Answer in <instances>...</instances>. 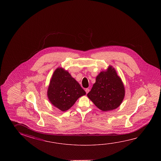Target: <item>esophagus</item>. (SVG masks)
Listing matches in <instances>:
<instances>
[{
  "label": "esophagus",
  "mask_w": 161,
  "mask_h": 161,
  "mask_svg": "<svg viewBox=\"0 0 161 161\" xmlns=\"http://www.w3.org/2000/svg\"><path fill=\"white\" fill-rule=\"evenodd\" d=\"M89 89H85V92H86V93L87 94L88 92H89Z\"/></svg>",
  "instance_id": "34e87169"
}]
</instances>
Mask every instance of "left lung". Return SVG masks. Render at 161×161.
I'll list each match as a JSON object with an SVG mask.
<instances>
[{
    "mask_svg": "<svg viewBox=\"0 0 161 161\" xmlns=\"http://www.w3.org/2000/svg\"><path fill=\"white\" fill-rule=\"evenodd\" d=\"M125 87L115 69L109 66L96 77V81L87 94L100 110L112 111L118 108L124 100Z\"/></svg>",
    "mask_w": 161,
    "mask_h": 161,
    "instance_id": "obj_1",
    "label": "left lung"
}]
</instances>
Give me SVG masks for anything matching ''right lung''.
<instances>
[{"mask_svg":"<svg viewBox=\"0 0 161 161\" xmlns=\"http://www.w3.org/2000/svg\"><path fill=\"white\" fill-rule=\"evenodd\" d=\"M86 92L69 72L59 67L54 72L47 89L50 103L62 111L69 109Z\"/></svg>","mask_w":161,"mask_h":161,"instance_id":"add662e5","label":"right lung"}]
</instances>
